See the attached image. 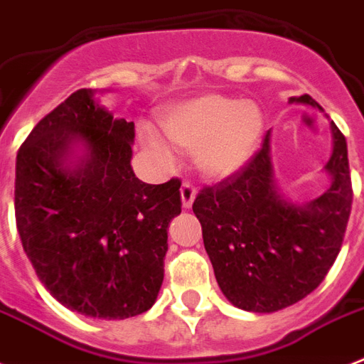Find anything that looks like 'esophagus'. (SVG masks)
Wrapping results in <instances>:
<instances>
[{"mask_svg": "<svg viewBox=\"0 0 364 364\" xmlns=\"http://www.w3.org/2000/svg\"><path fill=\"white\" fill-rule=\"evenodd\" d=\"M196 198V188H194L193 183L185 181L181 185V202H183V208H191Z\"/></svg>", "mask_w": 364, "mask_h": 364, "instance_id": "34e87169", "label": "esophagus"}]
</instances>
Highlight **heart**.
Returning <instances> with one entry per match:
<instances>
[{"instance_id": "heart-1", "label": "heart", "mask_w": 364, "mask_h": 364, "mask_svg": "<svg viewBox=\"0 0 364 364\" xmlns=\"http://www.w3.org/2000/svg\"><path fill=\"white\" fill-rule=\"evenodd\" d=\"M264 111L255 100H236L205 92L171 105L160 117V126L176 147L194 151L198 170L208 177L234 176L259 147L264 132ZM141 141L154 154L170 159V149L153 132H143Z\"/></svg>"}]
</instances>
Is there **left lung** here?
<instances>
[{
    "label": "left lung",
    "instance_id": "obj_1",
    "mask_svg": "<svg viewBox=\"0 0 364 364\" xmlns=\"http://www.w3.org/2000/svg\"><path fill=\"white\" fill-rule=\"evenodd\" d=\"M291 102L319 107L304 94ZM331 187L308 204H293L274 179L270 132L234 176L204 187L193 204L217 283L236 308L272 314L299 302L325 279L350 219L348 143L331 122Z\"/></svg>",
    "mask_w": 364,
    "mask_h": 364
}]
</instances>
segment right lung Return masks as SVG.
Returning <instances> with one entry per match:
<instances>
[{
	"label": "right lung",
	"instance_id": "obj_1",
	"mask_svg": "<svg viewBox=\"0 0 364 364\" xmlns=\"http://www.w3.org/2000/svg\"><path fill=\"white\" fill-rule=\"evenodd\" d=\"M134 136V122L113 119L81 88L37 122L16 154L22 247L48 293L81 316H139L164 279L181 181H139Z\"/></svg>",
	"mask_w": 364,
	"mask_h": 364
}]
</instances>
